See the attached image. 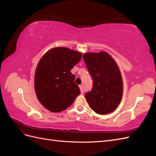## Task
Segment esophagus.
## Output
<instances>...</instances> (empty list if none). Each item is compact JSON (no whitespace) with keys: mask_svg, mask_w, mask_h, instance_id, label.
<instances>
[{"mask_svg":"<svg viewBox=\"0 0 156 156\" xmlns=\"http://www.w3.org/2000/svg\"><path fill=\"white\" fill-rule=\"evenodd\" d=\"M79 88H80V90H81V94L84 93V89H83V85H80L79 86Z\"/></svg>","mask_w":156,"mask_h":156,"instance_id":"esophagus-1","label":"esophagus"}]
</instances>
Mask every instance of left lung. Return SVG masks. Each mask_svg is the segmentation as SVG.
<instances>
[{"mask_svg":"<svg viewBox=\"0 0 156 156\" xmlns=\"http://www.w3.org/2000/svg\"><path fill=\"white\" fill-rule=\"evenodd\" d=\"M83 59L93 80L92 90L84 97L92 109L99 115L114 111L121 101L123 81L120 69L105 51L86 53Z\"/></svg>","mask_w":156,"mask_h":156,"instance_id":"1","label":"left lung"}]
</instances>
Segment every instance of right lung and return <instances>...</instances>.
<instances>
[{
    "instance_id": "1",
    "label": "right lung",
    "mask_w": 156,
    "mask_h": 156,
    "mask_svg": "<svg viewBox=\"0 0 156 156\" xmlns=\"http://www.w3.org/2000/svg\"><path fill=\"white\" fill-rule=\"evenodd\" d=\"M82 57V53L67 48L51 49L43 55L36 67L34 88L37 100L53 112L63 111L79 95L72 69Z\"/></svg>"
}]
</instances>
